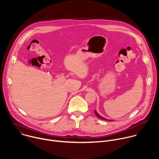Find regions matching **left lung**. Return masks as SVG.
Listing matches in <instances>:
<instances>
[{"mask_svg":"<svg viewBox=\"0 0 159 159\" xmlns=\"http://www.w3.org/2000/svg\"><path fill=\"white\" fill-rule=\"evenodd\" d=\"M94 113H95V115H96L98 118H100V119H102V120H106V121H111V120H107V119H105V118H104L103 117H102V116H101L99 114H98L97 113V112L96 111H94Z\"/></svg>","mask_w":159,"mask_h":159,"instance_id":"left-lung-1","label":"left lung"}]
</instances>
